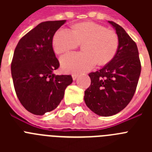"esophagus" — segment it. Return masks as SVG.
<instances>
[{
  "mask_svg": "<svg viewBox=\"0 0 152 152\" xmlns=\"http://www.w3.org/2000/svg\"><path fill=\"white\" fill-rule=\"evenodd\" d=\"M77 75H76V74H74V75H72V78H73L74 80H75L76 79H77Z\"/></svg>",
  "mask_w": 152,
  "mask_h": 152,
  "instance_id": "obj_1",
  "label": "esophagus"
}]
</instances>
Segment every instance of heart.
<instances>
[{"instance_id": "b5f03b06", "label": "heart", "mask_w": 152, "mask_h": 152, "mask_svg": "<svg viewBox=\"0 0 152 152\" xmlns=\"http://www.w3.org/2000/svg\"><path fill=\"white\" fill-rule=\"evenodd\" d=\"M83 44L84 52H73L60 59L62 69L68 73H82L89 71L97 62L106 64L114 58L119 47L116 32L94 22L75 24L72 30L60 29L55 33L52 45L55 52L62 54Z\"/></svg>"}]
</instances>
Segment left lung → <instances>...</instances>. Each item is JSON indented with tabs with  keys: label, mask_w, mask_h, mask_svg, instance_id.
<instances>
[{
	"label": "left lung",
	"mask_w": 152,
	"mask_h": 152,
	"mask_svg": "<svg viewBox=\"0 0 152 152\" xmlns=\"http://www.w3.org/2000/svg\"><path fill=\"white\" fill-rule=\"evenodd\" d=\"M119 38V47L108 64L89 74L91 83L84 92V101L91 111L101 116L118 113L133 97L141 74L139 50L122 26L113 21Z\"/></svg>",
	"instance_id": "8db88e82"
}]
</instances>
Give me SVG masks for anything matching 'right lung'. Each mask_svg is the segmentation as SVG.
I'll use <instances>...</instances> for the list:
<instances>
[{"label": "right lung", "mask_w": 152, "mask_h": 152, "mask_svg": "<svg viewBox=\"0 0 152 152\" xmlns=\"http://www.w3.org/2000/svg\"><path fill=\"white\" fill-rule=\"evenodd\" d=\"M66 20L42 22L21 38L11 63L13 86L19 100L31 113L42 116L59 105L71 75H56L59 67L52 48L56 31Z\"/></svg>", "instance_id": "right-lung-1"}]
</instances>
